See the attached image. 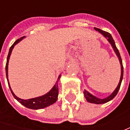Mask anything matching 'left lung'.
Returning a JSON list of instances; mask_svg holds the SVG:
<instances>
[{
    "label": "left lung",
    "instance_id": "left-lung-1",
    "mask_svg": "<svg viewBox=\"0 0 130 130\" xmlns=\"http://www.w3.org/2000/svg\"><path fill=\"white\" fill-rule=\"evenodd\" d=\"M95 30H97V31H98L99 32L101 33L104 37H106V38H107V40H108V42L111 44V45H112V47L113 48V50H114V51H115V53H117L118 58H119V59L120 64H121V69H122V72H121V78H120V81H119V85H118L117 87L116 88V90L113 91V92L112 94H111V95H110L108 97L106 98H103V99L98 98L95 97L94 95H91L90 93H89V92H87V90H85V91H84V95H85V98L87 99V101H88V102L92 103H96V104H101V103H107L108 102V101H110L111 100H112L113 98L117 95V94L118 93V91H119V88H120V86H121L122 81L124 69H123L122 60V58H121V56H120V53H119V50H118L117 47V46H116V44H115V42H114V40H113V39L110 33L106 32V31H103V30L100 29H98V28L95 27Z\"/></svg>",
    "mask_w": 130,
    "mask_h": 130
}]
</instances>
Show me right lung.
I'll use <instances>...</instances> for the list:
<instances>
[{"instance_id": "add662e5", "label": "right lung", "mask_w": 130, "mask_h": 130, "mask_svg": "<svg viewBox=\"0 0 130 130\" xmlns=\"http://www.w3.org/2000/svg\"><path fill=\"white\" fill-rule=\"evenodd\" d=\"M24 37L19 38L11 46L10 49H9V52L7 56V61H6V78H7L8 80V59L10 57V55H11V53L12 51L13 47H14V45L16 44H17L19 41H21L23 38ZM61 76H59L58 78V80L56 85L53 86L52 89L51 90V91L47 92V94L44 95L43 96H40V97L35 98H31V99H28V100H23L19 98H18L17 96H16L14 95V93L13 92V91L11 89V87L9 85V83H8V86L10 87V90H11V92L12 93L13 96L20 103H22L23 106H24L25 107L29 108H31V109H40V108H43L47 107L53 104L54 103L56 102L58 98V81L59 80V78Z\"/></svg>"}]
</instances>
